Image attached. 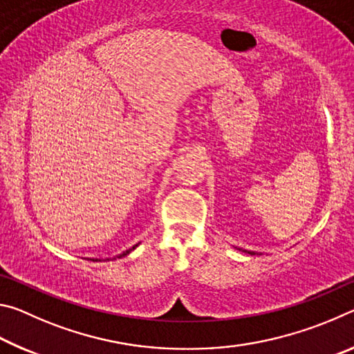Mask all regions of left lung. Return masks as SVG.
I'll use <instances>...</instances> for the list:
<instances>
[{"mask_svg": "<svg viewBox=\"0 0 354 354\" xmlns=\"http://www.w3.org/2000/svg\"><path fill=\"white\" fill-rule=\"evenodd\" d=\"M248 253H250V254H254V253H251V251H248Z\"/></svg>", "mask_w": 354, "mask_h": 354, "instance_id": "8db88e82", "label": "left lung"}]
</instances>
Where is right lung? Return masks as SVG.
Wrapping results in <instances>:
<instances>
[{"label":"right lung","instance_id":"1","mask_svg":"<svg viewBox=\"0 0 354 354\" xmlns=\"http://www.w3.org/2000/svg\"><path fill=\"white\" fill-rule=\"evenodd\" d=\"M136 247H137V245H134V247H133V248H129V250H127V251H123V253H122V254H120L118 257H123V256H127V254H129V253H131V251H133V250H136ZM92 261H98V259H92Z\"/></svg>","mask_w":354,"mask_h":354}]
</instances>
